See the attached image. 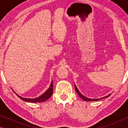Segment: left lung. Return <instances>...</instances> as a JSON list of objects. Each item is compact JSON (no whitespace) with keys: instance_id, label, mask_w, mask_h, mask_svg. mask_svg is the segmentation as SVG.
Segmentation results:
<instances>
[{"instance_id":"8db88e82","label":"left lung","mask_w":128,"mask_h":128,"mask_svg":"<svg viewBox=\"0 0 128 128\" xmlns=\"http://www.w3.org/2000/svg\"><path fill=\"white\" fill-rule=\"evenodd\" d=\"M74 88H75V90H76V92H77V93L78 94V95L79 96V97L81 98L82 100H83L84 101H98L99 100H101L103 98H106V97H108L109 96L111 95V94H110L109 95L106 96V97H104L103 98H97V99H92V98H87L86 97H85V96H84L83 95H82V94L80 93V92H79V91H78V88H77L76 86L74 85Z\"/></svg>"}]
</instances>
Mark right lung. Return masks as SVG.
<instances>
[{
  "instance_id": "obj_1",
  "label": "right lung",
  "mask_w": 128,
  "mask_h": 128,
  "mask_svg": "<svg viewBox=\"0 0 128 128\" xmlns=\"http://www.w3.org/2000/svg\"><path fill=\"white\" fill-rule=\"evenodd\" d=\"M16 93V92H15ZM52 93H53V82H51L50 86L49 87V88L47 90L46 92L39 96L38 97L35 98H23L21 96H18V94L16 93V94L20 98L21 100H23L26 102H30L32 103L35 102H45V101H46L47 100L50 98V97L52 96Z\"/></svg>"
}]
</instances>
